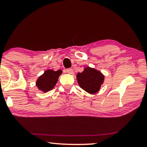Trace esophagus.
I'll list each match as a JSON object with an SVG mask.
<instances>
[{
  "label": "esophagus",
  "mask_w": 147,
  "mask_h": 147,
  "mask_svg": "<svg viewBox=\"0 0 147 147\" xmlns=\"http://www.w3.org/2000/svg\"><path fill=\"white\" fill-rule=\"evenodd\" d=\"M67 71L69 74H74V70L72 69H71V68L67 69V71Z\"/></svg>",
  "instance_id": "obj_1"
}]
</instances>
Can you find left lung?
Wrapping results in <instances>:
<instances>
[{
	"label": "left lung",
	"instance_id": "obj_1",
	"mask_svg": "<svg viewBox=\"0 0 147 147\" xmlns=\"http://www.w3.org/2000/svg\"><path fill=\"white\" fill-rule=\"evenodd\" d=\"M77 80L80 88L92 94L99 91L104 76L98 70L87 67L82 73L77 74Z\"/></svg>",
	"mask_w": 147,
	"mask_h": 147
}]
</instances>
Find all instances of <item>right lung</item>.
Wrapping results in <instances>:
<instances>
[{
  "label": "right lung",
  "instance_id": "obj_1",
  "mask_svg": "<svg viewBox=\"0 0 147 147\" xmlns=\"http://www.w3.org/2000/svg\"><path fill=\"white\" fill-rule=\"evenodd\" d=\"M62 73L61 70L53 71L48 69L44 72L43 75L39 76L36 82V86L40 90L44 92L50 91L57 84L59 76Z\"/></svg>",
  "mask_w": 147,
  "mask_h": 147
}]
</instances>
